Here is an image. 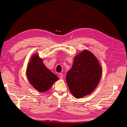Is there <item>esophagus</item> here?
<instances>
[{
    "label": "esophagus",
    "mask_w": 127,
    "mask_h": 127,
    "mask_svg": "<svg viewBox=\"0 0 127 127\" xmlns=\"http://www.w3.org/2000/svg\"><path fill=\"white\" fill-rule=\"evenodd\" d=\"M59 77L60 79H63V74L62 73H60L59 74Z\"/></svg>",
    "instance_id": "obj_1"
}]
</instances>
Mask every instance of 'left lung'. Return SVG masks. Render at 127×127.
I'll return each mask as SVG.
<instances>
[{
    "label": "left lung",
    "mask_w": 127,
    "mask_h": 127,
    "mask_svg": "<svg viewBox=\"0 0 127 127\" xmlns=\"http://www.w3.org/2000/svg\"><path fill=\"white\" fill-rule=\"evenodd\" d=\"M102 68L98 60L90 51L85 49L74 58L66 80L71 93L79 99L93 92L98 85Z\"/></svg>",
    "instance_id": "obj_1"
}]
</instances>
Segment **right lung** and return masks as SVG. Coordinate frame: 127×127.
<instances>
[{
    "label": "right lung",
    "mask_w": 127,
    "mask_h": 127,
    "mask_svg": "<svg viewBox=\"0 0 127 127\" xmlns=\"http://www.w3.org/2000/svg\"><path fill=\"white\" fill-rule=\"evenodd\" d=\"M26 75L32 86L40 92L47 91L58 80L57 76L45 66L42 58L36 54L31 58L27 67Z\"/></svg>",
    "instance_id": "1"
}]
</instances>
